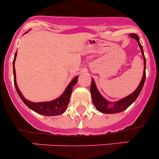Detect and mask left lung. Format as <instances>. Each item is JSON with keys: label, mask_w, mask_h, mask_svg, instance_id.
<instances>
[{"label": "left lung", "mask_w": 159, "mask_h": 159, "mask_svg": "<svg viewBox=\"0 0 159 159\" xmlns=\"http://www.w3.org/2000/svg\"><path fill=\"white\" fill-rule=\"evenodd\" d=\"M129 37L137 40L139 47H140V51H141L142 55H143V66H143V73L141 79V81H140V84L137 87V88L132 93H130L128 96L125 97V98H122V99L119 100V101H115V102H111V101L105 99L100 93L98 88H97L96 85H95L94 80L92 78L91 85H90V93H91L92 101H93V105L96 107L97 109L102 113H105V114H116V113L121 112V111L126 110L128 107L130 106L134 101H135V100L137 99V97L140 94V91H141L142 88H143V84H144L145 77H146V74H145V70H146V59H145L144 54H143V48H142L141 44H140V39H139V37L137 34L131 33V34H129Z\"/></svg>", "instance_id": "1"}]
</instances>
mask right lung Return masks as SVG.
Returning a JSON list of instances; mask_svg holds the SVG:
<instances>
[{
  "label": "right lung",
  "mask_w": 159,
  "mask_h": 159,
  "mask_svg": "<svg viewBox=\"0 0 159 159\" xmlns=\"http://www.w3.org/2000/svg\"><path fill=\"white\" fill-rule=\"evenodd\" d=\"M27 32H25L26 33ZM16 56H17V51L15 54L14 61H13V74H14V84L15 87H16V91H17L18 94L19 95L22 101H23L24 104L26 105L27 107L32 109L33 111H36L37 113L43 116H58L66 111V108H67L68 105L69 103V99H70L71 93H72V88L76 84L77 80H78V77L76 76L69 83V85L66 88L65 91L63 92L62 94L58 98L53 100L51 101H44V102H32V101H29L26 98H25L19 90V87H18L17 83H16V68H15V61H16Z\"/></svg>",
  "instance_id": "right-lung-1"
}]
</instances>
